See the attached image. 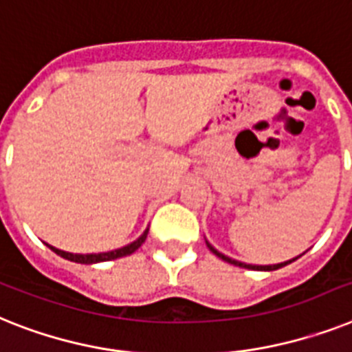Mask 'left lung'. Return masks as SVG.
<instances>
[{
	"instance_id": "obj_1",
	"label": "left lung",
	"mask_w": 352,
	"mask_h": 352,
	"mask_svg": "<svg viewBox=\"0 0 352 352\" xmlns=\"http://www.w3.org/2000/svg\"><path fill=\"white\" fill-rule=\"evenodd\" d=\"M206 245L210 248V251L213 253V255H217L219 258L224 260V262H230V264H233V265H239V267H245V270H253V271H275V270H280V267H284V265L291 264L293 260L298 258V256H296V258H293V260H287V262H280V264H273V265H253V264H244V262H239V260H233V258H230V256L222 255L221 251H217L215 248L210 244V242H206Z\"/></svg>"
}]
</instances>
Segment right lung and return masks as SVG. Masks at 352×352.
Segmentation results:
<instances>
[{"label": "right lung", "mask_w": 352, "mask_h": 352, "mask_svg": "<svg viewBox=\"0 0 352 352\" xmlns=\"http://www.w3.org/2000/svg\"><path fill=\"white\" fill-rule=\"evenodd\" d=\"M148 236V230L142 233L137 241H133L131 244L124 245V248H119V250H113V251H107V253H90V255H77V253H67V251H61L54 248V245H48L54 253H57L59 256L67 260H72V262H77V264H97V262H107V260H116V258H121V256H126L131 255L133 251H137L139 248L142 245V242L146 241Z\"/></svg>", "instance_id": "right-lung-1"}]
</instances>
